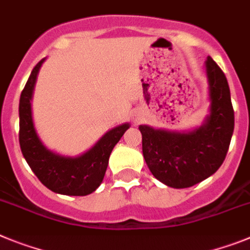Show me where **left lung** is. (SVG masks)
Here are the masks:
<instances>
[{"instance_id":"8db88e82","label":"left lung","mask_w":250,"mask_h":250,"mask_svg":"<svg viewBox=\"0 0 250 250\" xmlns=\"http://www.w3.org/2000/svg\"><path fill=\"white\" fill-rule=\"evenodd\" d=\"M210 116L200 128L168 132L140 125L142 152L152 175L165 185L185 188L216 172L227 157L234 131V109L227 77L211 58L206 60Z\"/></svg>"}]
</instances>
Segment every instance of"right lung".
<instances>
[{
    "instance_id": "obj_1",
    "label": "right lung",
    "mask_w": 250,
    "mask_h": 250,
    "mask_svg": "<svg viewBox=\"0 0 250 250\" xmlns=\"http://www.w3.org/2000/svg\"><path fill=\"white\" fill-rule=\"evenodd\" d=\"M44 59L35 65L20 97L21 152L31 170L49 190L70 196H85L98 188L107 171L110 152L129 125H119L107 132L90 151L80 157H64L45 148L35 131L31 98L39 69Z\"/></svg>"
}]
</instances>
